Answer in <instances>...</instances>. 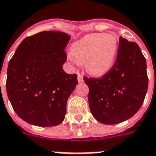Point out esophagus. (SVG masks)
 Instances as JSON below:
<instances>
[{
	"instance_id": "obj_1",
	"label": "esophagus",
	"mask_w": 156,
	"mask_h": 156,
	"mask_svg": "<svg viewBox=\"0 0 156 156\" xmlns=\"http://www.w3.org/2000/svg\"><path fill=\"white\" fill-rule=\"evenodd\" d=\"M77 80H78V81H79V82L84 81L83 76H82L81 75H80V73H79V72H77Z\"/></svg>"
}]
</instances>
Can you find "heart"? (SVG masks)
<instances>
[{
  "mask_svg": "<svg viewBox=\"0 0 156 156\" xmlns=\"http://www.w3.org/2000/svg\"><path fill=\"white\" fill-rule=\"evenodd\" d=\"M118 41L114 35L93 33L73 43L70 58L84 63L88 72L94 76L107 73L114 65Z\"/></svg>",
  "mask_w": 156,
  "mask_h": 156,
  "instance_id": "heart-1",
  "label": "heart"
}]
</instances>
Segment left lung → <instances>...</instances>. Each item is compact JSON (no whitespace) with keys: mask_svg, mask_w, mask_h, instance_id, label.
<instances>
[{"mask_svg":"<svg viewBox=\"0 0 156 156\" xmlns=\"http://www.w3.org/2000/svg\"><path fill=\"white\" fill-rule=\"evenodd\" d=\"M84 80L95 119L104 124H119L133 116L144 102L148 88L146 58L137 43L120 37L112 69L101 78Z\"/></svg>","mask_w":156,"mask_h":156,"instance_id":"1","label":"left lung"}]
</instances>
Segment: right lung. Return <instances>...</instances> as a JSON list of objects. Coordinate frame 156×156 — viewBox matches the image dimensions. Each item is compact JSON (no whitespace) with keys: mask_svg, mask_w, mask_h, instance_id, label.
<instances>
[{"mask_svg":"<svg viewBox=\"0 0 156 156\" xmlns=\"http://www.w3.org/2000/svg\"><path fill=\"white\" fill-rule=\"evenodd\" d=\"M70 38L65 32H39L25 38L9 62L7 95L28 124L52 127L64 119L67 99L78 84L76 75L62 69Z\"/></svg>","mask_w":156,"mask_h":156,"instance_id":"add662e5","label":"right lung"}]
</instances>
